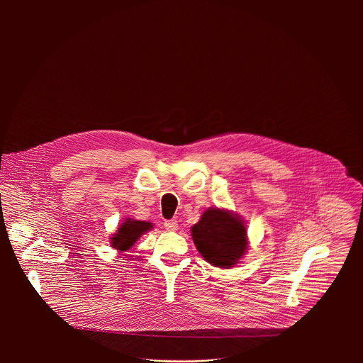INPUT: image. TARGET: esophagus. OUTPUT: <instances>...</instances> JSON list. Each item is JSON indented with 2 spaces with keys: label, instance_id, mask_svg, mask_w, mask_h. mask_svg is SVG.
Returning a JSON list of instances; mask_svg holds the SVG:
<instances>
[{
  "label": "esophagus",
  "instance_id": "esophagus-1",
  "mask_svg": "<svg viewBox=\"0 0 363 363\" xmlns=\"http://www.w3.org/2000/svg\"><path fill=\"white\" fill-rule=\"evenodd\" d=\"M164 229L166 230H169V232H174V230H177V228H179V225H177V220H174V219H169V220H164Z\"/></svg>",
  "mask_w": 363,
  "mask_h": 363
}]
</instances>
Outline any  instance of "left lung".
Returning a JSON list of instances; mask_svg holds the SVG:
<instances>
[{"instance_id":"left-lung-1","label":"left lung","mask_w":363,"mask_h":363,"mask_svg":"<svg viewBox=\"0 0 363 363\" xmlns=\"http://www.w3.org/2000/svg\"><path fill=\"white\" fill-rule=\"evenodd\" d=\"M191 236L201 256L215 267H232L247 249L243 222L228 211L209 208L191 228Z\"/></svg>"}]
</instances>
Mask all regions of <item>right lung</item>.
<instances>
[{
	"label": "right lung",
	"instance_id": "obj_1",
	"mask_svg": "<svg viewBox=\"0 0 363 363\" xmlns=\"http://www.w3.org/2000/svg\"><path fill=\"white\" fill-rule=\"evenodd\" d=\"M152 228L151 222H144V220H133V219H125L118 229L117 233L111 238V246L120 252H125L134 246L138 238L144 235L147 230Z\"/></svg>",
	"mask_w": 363,
	"mask_h": 363
}]
</instances>
